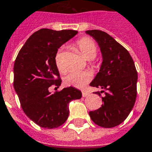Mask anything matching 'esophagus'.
<instances>
[{"label": "esophagus", "instance_id": "esophagus-1", "mask_svg": "<svg viewBox=\"0 0 152 152\" xmlns=\"http://www.w3.org/2000/svg\"><path fill=\"white\" fill-rule=\"evenodd\" d=\"M88 96H89V93L86 92V91H82V97H86Z\"/></svg>", "mask_w": 152, "mask_h": 152}]
</instances>
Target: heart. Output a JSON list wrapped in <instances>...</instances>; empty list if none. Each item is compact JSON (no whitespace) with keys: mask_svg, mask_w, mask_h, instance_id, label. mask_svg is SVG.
I'll list each match as a JSON object with an SVG mask.
<instances>
[{"mask_svg":"<svg viewBox=\"0 0 152 152\" xmlns=\"http://www.w3.org/2000/svg\"><path fill=\"white\" fill-rule=\"evenodd\" d=\"M75 48L81 53V55L86 60L94 59L97 54V48L92 39L83 37L76 42ZM55 65L60 72H65L66 68L63 63V56L61 51L55 55ZM92 78V74L84 70L82 72H71L64 77V83L68 86H74L76 88L84 87Z\"/></svg>","mask_w":152,"mask_h":152,"instance_id":"1","label":"heart"}]
</instances>
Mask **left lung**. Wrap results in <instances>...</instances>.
Returning <instances> with one entry per match:
<instances>
[{
  "instance_id": "1",
  "label": "left lung",
  "mask_w": 152,
  "mask_h": 152,
  "mask_svg": "<svg viewBox=\"0 0 152 152\" xmlns=\"http://www.w3.org/2000/svg\"><path fill=\"white\" fill-rule=\"evenodd\" d=\"M97 41L102 54L100 71L89 84L103 90L94 94L102 97L101 108L89 113L95 124L113 128L121 124L132 111L137 94V71L129 52L112 36L101 30L86 31Z\"/></svg>"
}]
</instances>
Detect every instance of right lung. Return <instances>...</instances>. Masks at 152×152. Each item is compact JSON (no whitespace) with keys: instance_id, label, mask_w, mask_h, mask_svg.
Returning a JSON list of instances; mask_svg holds the SVG:
<instances>
[{"instance_id":"add662e5","label":"right lung","mask_w":152,"mask_h":152,"mask_svg":"<svg viewBox=\"0 0 152 152\" xmlns=\"http://www.w3.org/2000/svg\"><path fill=\"white\" fill-rule=\"evenodd\" d=\"M77 33L75 30L39 29L26 41L15 60L13 86L21 108L42 128L55 129L64 124L70 102L82 97V92L72 86L49 92L51 86L58 88L62 82L55 65L58 49Z\"/></svg>"}]
</instances>
